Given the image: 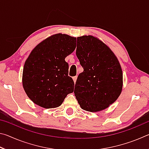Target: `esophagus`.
<instances>
[{
  "label": "esophagus",
  "instance_id": "obj_1",
  "mask_svg": "<svg viewBox=\"0 0 149 149\" xmlns=\"http://www.w3.org/2000/svg\"><path fill=\"white\" fill-rule=\"evenodd\" d=\"M77 76H74V77H73V79H74V83H75V81H76V80H77Z\"/></svg>",
  "mask_w": 149,
  "mask_h": 149
}]
</instances>
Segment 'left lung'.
<instances>
[{
	"label": "left lung",
	"instance_id": "8db88e82",
	"mask_svg": "<svg viewBox=\"0 0 149 149\" xmlns=\"http://www.w3.org/2000/svg\"><path fill=\"white\" fill-rule=\"evenodd\" d=\"M76 55L84 68L75 85L78 103L89 112L105 109L122 90V70L117 58L109 47L91 35L77 37Z\"/></svg>",
	"mask_w": 149,
	"mask_h": 149
}]
</instances>
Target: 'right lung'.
Returning a JSON list of instances; mask_svg holds the SVG:
<instances>
[{
	"label": "right lung",
	"mask_w": 149,
	"mask_h": 149,
	"mask_svg": "<svg viewBox=\"0 0 149 149\" xmlns=\"http://www.w3.org/2000/svg\"><path fill=\"white\" fill-rule=\"evenodd\" d=\"M76 47V38L56 34L37 45L25 62L24 89L35 104L45 108L60 107L74 91V82L68 76L65 58Z\"/></svg>",
	"instance_id": "1"
}]
</instances>
